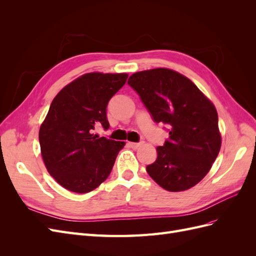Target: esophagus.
Masks as SVG:
<instances>
[{"label":"esophagus","instance_id":"1","mask_svg":"<svg viewBox=\"0 0 256 256\" xmlns=\"http://www.w3.org/2000/svg\"><path fill=\"white\" fill-rule=\"evenodd\" d=\"M128 145L131 147V148H134V150H136L138 146L141 145V143H134V142H128Z\"/></svg>","mask_w":256,"mask_h":256}]
</instances>
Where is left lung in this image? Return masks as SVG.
<instances>
[{"label":"left lung","mask_w":256,"mask_h":256,"mask_svg":"<svg viewBox=\"0 0 256 256\" xmlns=\"http://www.w3.org/2000/svg\"><path fill=\"white\" fill-rule=\"evenodd\" d=\"M128 84L152 120L170 128V136L157 147V159L146 166L147 173L168 191L192 188L206 176L220 152L214 106L187 76L168 68L136 72Z\"/></svg>","instance_id":"8db88e82"}]
</instances>
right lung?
<instances>
[{"mask_svg": "<svg viewBox=\"0 0 256 256\" xmlns=\"http://www.w3.org/2000/svg\"><path fill=\"white\" fill-rule=\"evenodd\" d=\"M127 78V74H85L53 99L40 129V144L46 168L62 187L88 193L110 175L125 142L99 138L94 130L109 129L108 102Z\"/></svg>", "mask_w": 256, "mask_h": 256, "instance_id": "1", "label": "right lung"}]
</instances>
